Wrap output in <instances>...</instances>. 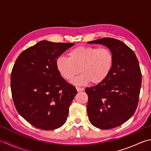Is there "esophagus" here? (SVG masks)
I'll return each instance as SVG.
<instances>
[{
  "instance_id": "1",
  "label": "esophagus",
  "mask_w": 151,
  "mask_h": 151,
  "mask_svg": "<svg viewBox=\"0 0 151 151\" xmlns=\"http://www.w3.org/2000/svg\"><path fill=\"white\" fill-rule=\"evenodd\" d=\"M76 90H77V91H78V92H80V91H84V88H79V87H76Z\"/></svg>"
}]
</instances>
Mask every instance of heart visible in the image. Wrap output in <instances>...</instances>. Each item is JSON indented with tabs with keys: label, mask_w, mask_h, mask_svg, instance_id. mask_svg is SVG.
<instances>
[{
	"label": "heart",
	"mask_w": 151,
	"mask_h": 151,
	"mask_svg": "<svg viewBox=\"0 0 151 151\" xmlns=\"http://www.w3.org/2000/svg\"><path fill=\"white\" fill-rule=\"evenodd\" d=\"M68 58L60 56L56 60L58 71L67 81H71L80 72L82 73L72 81L75 85H84L89 82L97 84L110 75L114 56L106 48L80 46L67 53Z\"/></svg>",
	"instance_id": "1"
}]
</instances>
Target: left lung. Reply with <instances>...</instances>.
I'll return each instance as SVG.
<instances>
[{
  "label": "left lung",
  "instance_id": "left-lung-1",
  "mask_svg": "<svg viewBox=\"0 0 151 151\" xmlns=\"http://www.w3.org/2000/svg\"><path fill=\"white\" fill-rule=\"evenodd\" d=\"M88 43L106 46L114 56L108 77L85 90L89 121L98 129H114L129 120L136 110L142 86L138 60L134 51L118 40L104 37Z\"/></svg>",
  "mask_w": 151,
  "mask_h": 151
}]
</instances>
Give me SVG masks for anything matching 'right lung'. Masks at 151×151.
I'll use <instances>...</instances> for the list:
<instances>
[{
    "label": "right lung",
    "mask_w": 151,
    "mask_h": 151,
    "mask_svg": "<svg viewBox=\"0 0 151 151\" xmlns=\"http://www.w3.org/2000/svg\"><path fill=\"white\" fill-rule=\"evenodd\" d=\"M74 45L41 41L15 61L11 74L13 100L19 115L34 127L54 130L66 122L77 91L61 76L56 60Z\"/></svg>",
    "instance_id": "add662e5"
}]
</instances>
